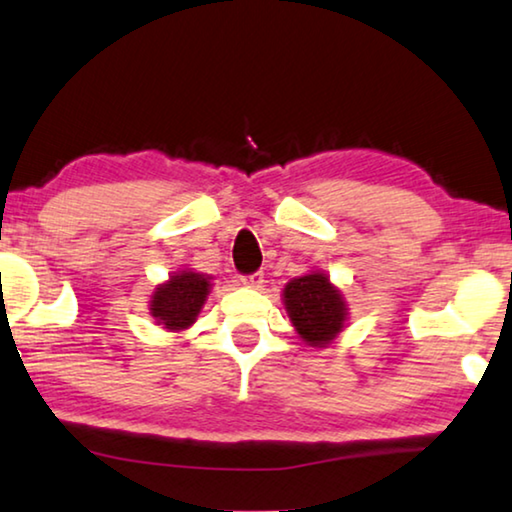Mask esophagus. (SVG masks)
Wrapping results in <instances>:
<instances>
[{
    "label": "esophagus",
    "instance_id": "34e87169",
    "mask_svg": "<svg viewBox=\"0 0 512 512\" xmlns=\"http://www.w3.org/2000/svg\"><path fill=\"white\" fill-rule=\"evenodd\" d=\"M241 285L243 287H253V290H262L264 287V273L255 271L250 276H241Z\"/></svg>",
    "mask_w": 512,
    "mask_h": 512
}]
</instances>
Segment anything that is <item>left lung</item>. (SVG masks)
<instances>
[{
    "mask_svg": "<svg viewBox=\"0 0 512 512\" xmlns=\"http://www.w3.org/2000/svg\"><path fill=\"white\" fill-rule=\"evenodd\" d=\"M285 311L301 341L313 348H327L341 334L348 320V306L327 273L311 271L290 280L283 290Z\"/></svg>",
    "mask_w": 512,
    "mask_h": 512,
    "instance_id": "left-lung-1",
    "label": "left lung"
}]
</instances>
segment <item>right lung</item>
Returning a JSON list of instances; mask_svg holds the SVG:
<instances>
[{
	"label": "right lung",
	"mask_w": 512,
	"mask_h": 512,
	"mask_svg": "<svg viewBox=\"0 0 512 512\" xmlns=\"http://www.w3.org/2000/svg\"><path fill=\"white\" fill-rule=\"evenodd\" d=\"M208 292H211V278L183 269L169 276L167 283L157 285L150 297V313L164 329L183 331L194 325Z\"/></svg>",
	"instance_id": "obj_1"
}]
</instances>
